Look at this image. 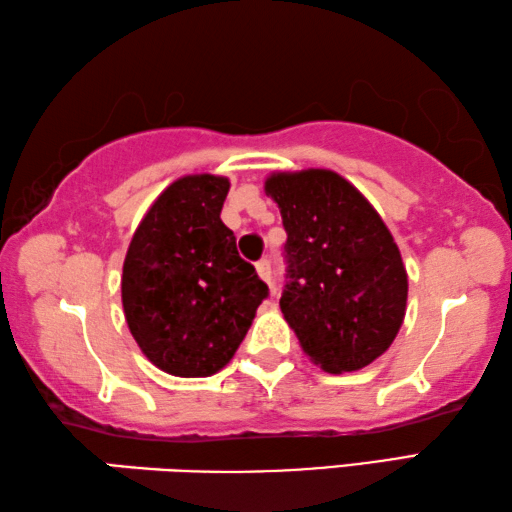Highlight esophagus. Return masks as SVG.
Returning a JSON list of instances; mask_svg holds the SVG:
<instances>
[{"mask_svg": "<svg viewBox=\"0 0 512 512\" xmlns=\"http://www.w3.org/2000/svg\"><path fill=\"white\" fill-rule=\"evenodd\" d=\"M256 272H258V276H261V279L270 285V288L274 290V276H272V263L267 261V258H261V261L256 263Z\"/></svg>", "mask_w": 512, "mask_h": 512, "instance_id": "obj_1", "label": "esophagus"}]
</instances>
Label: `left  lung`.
<instances>
[{
  "label": "left lung",
  "mask_w": 512,
  "mask_h": 512,
  "mask_svg": "<svg viewBox=\"0 0 512 512\" xmlns=\"http://www.w3.org/2000/svg\"><path fill=\"white\" fill-rule=\"evenodd\" d=\"M285 240L283 317L312 362L360 371L387 351L407 310V270L371 202L326 168L274 173Z\"/></svg>",
  "instance_id": "8db88e82"
}]
</instances>
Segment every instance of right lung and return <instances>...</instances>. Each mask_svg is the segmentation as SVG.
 <instances>
[{"label": "right lung", "mask_w": 512, "mask_h": 512, "mask_svg": "<svg viewBox=\"0 0 512 512\" xmlns=\"http://www.w3.org/2000/svg\"><path fill=\"white\" fill-rule=\"evenodd\" d=\"M227 193V177H179L143 215L123 261L121 301L134 342L177 378H209L227 366L267 297L220 220Z\"/></svg>", "instance_id": "right-lung-1"}]
</instances>
